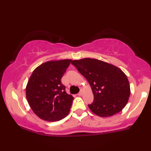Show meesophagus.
<instances>
[{"label": "esophagus", "mask_w": 151, "mask_h": 151, "mask_svg": "<svg viewBox=\"0 0 151 151\" xmlns=\"http://www.w3.org/2000/svg\"><path fill=\"white\" fill-rule=\"evenodd\" d=\"M83 92H82V91H81V92H80V93H78L77 94V95H78V96H82V95H83Z\"/></svg>", "instance_id": "esophagus-1"}]
</instances>
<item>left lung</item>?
<instances>
[{
	"instance_id": "1",
	"label": "left lung",
	"mask_w": 151,
	"mask_h": 151,
	"mask_svg": "<svg viewBox=\"0 0 151 151\" xmlns=\"http://www.w3.org/2000/svg\"><path fill=\"white\" fill-rule=\"evenodd\" d=\"M71 63L90 84L94 101L88 106L93 113L108 117L124 108L131 89L127 76L122 70L95 58L74 60Z\"/></svg>"
}]
</instances>
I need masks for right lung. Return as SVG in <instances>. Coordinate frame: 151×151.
<instances>
[{"instance_id":"right-lung-1","label":"right lung","mask_w":151,"mask_h":151,"mask_svg":"<svg viewBox=\"0 0 151 151\" xmlns=\"http://www.w3.org/2000/svg\"><path fill=\"white\" fill-rule=\"evenodd\" d=\"M72 60H50L33 70L26 86V97L34 113L46 121H58L68 115L73 96L61 83Z\"/></svg>"}]
</instances>
